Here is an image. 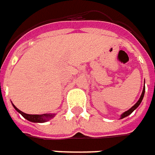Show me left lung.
<instances>
[{"mask_svg":"<svg viewBox=\"0 0 155 155\" xmlns=\"http://www.w3.org/2000/svg\"><path fill=\"white\" fill-rule=\"evenodd\" d=\"M144 93H145V86L143 87V92H142V94H141V97H140V98L138 99V101L131 108H130V109H128L127 111H126V112H124V113L122 114L121 115H120V119H123V118L126 117V116H128V115H130V114L132 113L134 110H135L136 108H137L138 106L140 105V104L142 103V101H143V97H144Z\"/></svg>","mask_w":155,"mask_h":155,"instance_id":"left-lung-1","label":"left lung"}]
</instances>
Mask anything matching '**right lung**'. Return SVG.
Here are the masks:
<instances>
[{"mask_svg":"<svg viewBox=\"0 0 155 155\" xmlns=\"http://www.w3.org/2000/svg\"><path fill=\"white\" fill-rule=\"evenodd\" d=\"M13 108H15L16 110L18 112V113L25 118L26 120H28L29 121L34 122V123H44V122H47L48 120H50L51 119L55 116L56 114H25L24 112H22L21 110H19L18 108L16 107L14 104H12Z\"/></svg>","mask_w":155,"mask_h":155,"instance_id":"obj_1","label":"right lung"}]
</instances>
